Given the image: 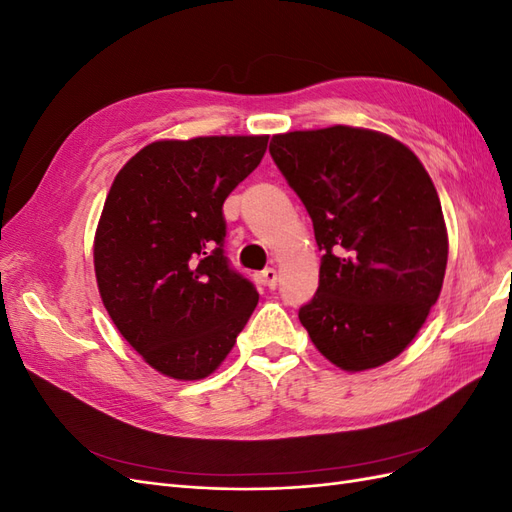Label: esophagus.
<instances>
[{
    "instance_id": "34e87169",
    "label": "esophagus",
    "mask_w": 512,
    "mask_h": 512,
    "mask_svg": "<svg viewBox=\"0 0 512 512\" xmlns=\"http://www.w3.org/2000/svg\"><path fill=\"white\" fill-rule=\"evenodd\" d=\"M260 277H262V284H265V286H269V288H275V286H277V271H275L273 267L262 271Z\"/></svg>"
}]
</instances>
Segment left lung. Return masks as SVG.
Returning a JSON list of instances; mask_svg holds the SVG:
<instances>
[{"label":"left lung","instance_id":"obj_1","mask_svg":"<svg viewBox=\"0 0 512 512\" xmlns=\"http://www.w3.org/2000/svg\"><path fill=\"white\" fill-rule=\"evenodd\" d=\"M269 153L314 222L322 254L299 320L346 371L406 350L436 305L448 237L425 166L395 138L363 128L275 134Z\"/></svg>","mask_w":512,"mask_h":512}]
</instances>
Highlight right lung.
<instances>
[{"instance_id":"right-lung-1","label":"right lung","mask_w":512,"mask_h":512,"mask_svg":"<svg viewBox=\"0 0 512 512\" xmlns=\"http://www.w3.org/2000/svg\"><path fill=\"white\" fill-rule=\"evenodd\" d=\"M269 136L158 141L123 166L94 241L102 303L126 342L175 380L220 367L258 303L224 254V200Z\"/></svg>"}]
</instances>
